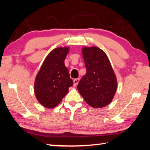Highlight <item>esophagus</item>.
Segmentation results:
<instances>
[{
  "label": "esophagus",
  "mask_w": 150,
  "mask_h": 150,
  "mask_svg": "<svg viewBox=\"0 0 150 150\" xmlns=\"http://www.w3.org/2000/svg\"><path fill=\"white\" fill-rule=\"evenodd\" d=\"M79 79L77 78V79H75L74 80H73V85L74 86H77V84L79 83Z\"/></svg>",
  "instance_id": "obj_1"
}]
</instances>
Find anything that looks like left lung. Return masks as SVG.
I'll return each instance as SVG.
<instances>
[{"mask_svg":"<svg viewBox=\"0 0 150 150\" xmlns=\"http://www.w3.org/2000/svg\"><path fill=\"white\" fill-rule=\"evenodd\" d=\"M82 54L87 73L79 82L77 89L88 105L104 107L113 99L117 89V81L110 61L98 47H84Z\"/></svg>","mask_w":150,"mask_h":150,"instance_id":"8db88e82","label":"left lung"}]
</instances>
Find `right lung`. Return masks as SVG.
<instances>
[{
    "label": "right lung",
    "instance_id": "obj_1",
    "mask_svg": "<svg viewBox=\"0 0 150 150\" xmlns=\"http://www.w3.org/2000/svg\"><path fill=\"white\" fill-rule=\"evenodd\" d=\"M69 47H57L45 58L38 73L34 83V93L38 100L46 108H54L67 95L73 85L64 60Z\"/></svg>",
    "mask_w": 150,
    "mask_h": 150
}]
</instances>
